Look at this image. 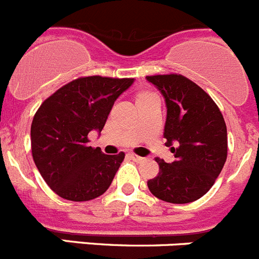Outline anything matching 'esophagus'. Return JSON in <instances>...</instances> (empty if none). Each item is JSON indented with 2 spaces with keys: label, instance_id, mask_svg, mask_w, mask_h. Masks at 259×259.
<instances>
[{
  "label": "esophagus",
  "instance_id": "obj_1",
  "mask_svg": "<svg viewBox=\"0 0 259 259\" xmlns=\"http://www.w3.org/2000/svg\"><path fill=\"white\" fill-rule=\"evenodd\" d=\"M129 157L132 158V160H134L135 162H143L144 160H146V157H141V156L135 155V153H129Z\"/></svg>",
  "mask_w": 259,
  "mask_h": 259
}]
</instances>
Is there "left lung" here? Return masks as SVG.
<instances>
[{"label": "left lung", "instance_id": "left-lung-1", "mask_svg": "<svg viewBox=\"0 0 259 259\" xmlns=\"http://www.w3.org/2000/svg\"><path fill=\"white\" fill-rule=\"evenodd\" d=\"M147 80L166 103L165 144L176 157L171 164L156 157L158 174L147 186L162 201H195L210 190L227 158L225 118L208 93L182 74H156Z\"/></svg>", "mask_w": 259, "mask_h": 259}]
</instances>
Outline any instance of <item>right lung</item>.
I'll return each mask as SVG.
<instances>
[{"instance_id":"add662e5","label":"right lung","mask_w":259,"mask_h":259,"mask_svg":"<svg viewBox=\"0 0 259 259\" xmlns=\"http://www.w3.org/2000/svg\"><path fill=\"white\" fill-rule=\"evenodd\" d=\"M134 78L89 76L71 81L45 99L31 126L34 164L49 187L71 201H89L108 190L125 153L104 155L89 146L102 132L115 101Z\"/></svg>"}]
</instances>
